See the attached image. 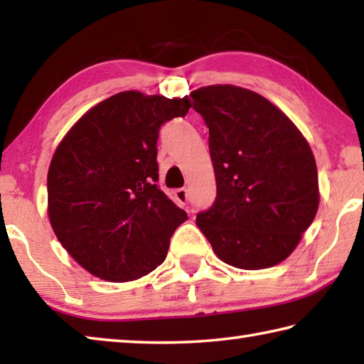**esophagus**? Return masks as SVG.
I'll return each mask as SVG.
<instances>
[{"label": "esophagus", "mask_w": 364, "mask_h": 364, "mask_svg": "<svg viewBox=\"0 0 364 364\" xmlns=\"http://www.w3.org/2000/svg\"><path fill=\"white\" fill-rule=\"evenodd\" d=\"M175 197H176V200L180 202V204H186L188 202V191L184 189V188H181V189H176L175 191Z\"/></svg>", "instance_id": "1"}]
</instances>
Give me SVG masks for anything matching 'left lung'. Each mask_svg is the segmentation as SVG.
<instances>
[{
    "instance_id": "left-lung-1",
    "label": "left lung",
    "mask_w": 364,
    "mask_h": 364,
    "mask_svg": "<svg viewBox=\"0 0 364 364\" xmlns=\"http://www.w3.org/2000/svg\"><path fill=\"white\" fill-rule=\"evenodd\" d=\"M208 127L217 199L196 225L221 262L274 267L292 254L319 205L315 156L281 109L234 85L194 90Z\"/></svg>"
}]
</instances>
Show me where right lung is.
<instances>
[{
    "label": "right lung",
    "mask_w": 364,
    "mask_h": 364,
    "mask_svg": "<svg viewBox=\"0 0 364 364\" xmlns=\"http://www.w3.org/2000/svg\"><path fill=\"white\" fill-rule=\"evenodd\" d=\"M188 96L122 91L91 107L60 141L48 170V217L80 267L127 282L162 264L188 215L159 188L162 123L184 117Z\"/></svg>",
    "instance_id": "obj_1"
}]
</instances>
